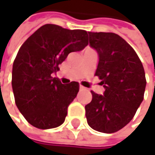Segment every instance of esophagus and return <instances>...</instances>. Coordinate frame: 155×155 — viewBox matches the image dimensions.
<instances>
[{"label": "esophagus", "mask_w": 155, "mask_h": 155, "mask_svg": "<svg viewBox=\"0 0 155 155\" xmlns=\"http://www.w3.org/2000/svg\"><path fill=\"white\" fill-rule=\"evenodd\" d=\"M83 90H85V88L82 86H80V91H83Z\"/></svg>", "instance_id": "obj_1"}]
</instances>
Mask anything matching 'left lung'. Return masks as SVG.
<instances>
[{"instance_id": "8db88e82", "label": "left lung", "mask_w": 155, "mask_h": 155, "mask_svg": "<svg viewBox=\"0 0 155 155\" xmlns=\"http://www.w3.org/2000/svg\"><path fill=\"white\" fill-rule=\"evenodd\" d=\"M90 46L98 53L95 75L101 80L103 95L91 91L85 106L88 125L101 133H115L134 117L146 86L143 64L135 50L115 33L88 32Z\"/></svg>"}]
</instances>
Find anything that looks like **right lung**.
Instances as JSON below:
<instances>
[{
    "label": "right lung",
    "mask_w": 155,
    "mask_h": 155,
    "mask_svg": "<svg viewBox=\"0 0 155 155\" xmlns=\"http://www.w3.org/2000/svg\"><path fill=\"white\" fill-rule=\"evenodd\" d=\"M87 32L46 24L19 48L12 66L15 103L27 121L40 129L61 126L75 99L79 83L63 84L52 74L72 52L88 45Z\"/></svg>",
    "instance_id": "obj_1"
}]
</instances>
